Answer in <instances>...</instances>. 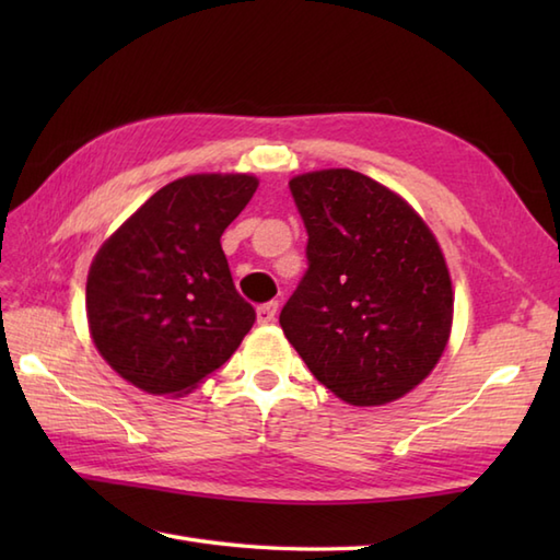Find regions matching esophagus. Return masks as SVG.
I'll return each instance as SVG.
<instances>
[{
  "mask_svg": "<svg viewBox=\"0 0 560 560\" xmlns=\"http://www.w3.org/2000/svg\"><path fill=\"white\" fill-rule=\"evenodd\" d=\"M277 311H279V303H277V301L261 303V305L257 307V323H259V325L273 323V317H277Z\"/></svg>",
  "mask_w": 560,
  "mask_h": 560,
  "instance_id": "34e87169",
  "label": "esophagus"
}]
</instances>
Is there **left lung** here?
Instances as JSON below:
<instances>
[{"instance_id": "left-lung-1", "label": "left lung", "mask_w": 560, "mask_h": 560, "mask_svg": "<svg viewBox=\"0 0 560 560\" xmlns=\"http://www.w3.org/2000/svg\"><path fill=\"white\" fill-rule=\"evenodd\" d=\"M307 231V271L279 323L311 373L353 407L423 383L452 329V281L407 201L349 168L289 183Z\"/></svg>"}]
</instances>
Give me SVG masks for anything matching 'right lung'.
Instances as JSON below:
<instances>
[{"label": "right lung", "instance_id": "right-lung-1", "mask_svg": "<svg viewBox=\"0 0 560 560\" xmlns=\"http://www.w3.org/2000/svg\"><path fill=\"white\" fill-rule=\"evenodd\" d=\"M257 185L243 173L180 177L101 245L86 281L89 329L127 383L180 397L241 347L255 307L235 291L221 235Z\"/></svg>", "mask_w": 560, "mask_h": 560}]
</instances>
